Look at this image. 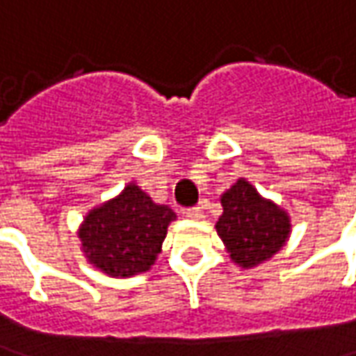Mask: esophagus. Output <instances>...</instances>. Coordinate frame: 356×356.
<instances>
[{
    "label": "esophagus",
    "instance_id": "obj_1",
    "mask_svg": "<svg viewBox=\"0 0 356 356\" xmlns=\"http://www.w3.org/2000/svg\"><path fill=\"white\" fill-rule=\"evenodd\" d=\"M185 214H187L191 220H200L202 216H204V214H202V210H200V207H193V209H187V212H185Z\"/></svg>",
    "mask_w": 356,
    "mask_h": 356
}]
</instances>
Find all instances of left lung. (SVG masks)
I'll list each match as a JSON object with an SVG mask.
<instances>
[{
	"instance_id": "8db88e82",
	"label": "left lung",
	"mask_w": 356,
	"mask_h": 356,
	"mask_svg": "<svg viewBox=\"0 0 356 356\" xmlns=\"http://www.w3.org/2000/svg\"><path fill=\"white\" fill-rule=\"evenodd\" d=\"M220 202L224 212L216 232L238 267L253 269L286 245L292 232L289 212L261 197L248 179H238L222 193Z\"/></svg>"
}]
</instances>
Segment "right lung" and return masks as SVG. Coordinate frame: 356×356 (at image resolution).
Listing matches in <instances>:
<instances>
[{"label": "right lung", "instance_id": "1", "mask_svg": "<svg viewBox=\"0 0 356 356\" xmlns=\"http://www.w3.org/2000/svg\"><path fill=\"white\" fill-rule=\"evenodd\" d=\"M173 220L177 214L171 207L154 202L132 181L87 212L77 238L91 267L113 279H128L152 269Z\"/></svg>", "mask_w": 356, "mask_h": 356}]
</instances>
